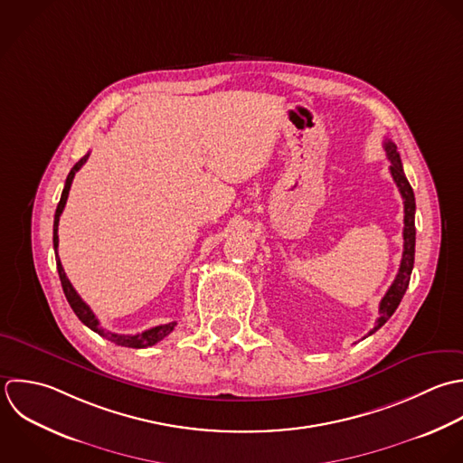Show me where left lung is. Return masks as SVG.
Masks as SVG:
<instances>
[{
  "label": "left lung",
  "mask_w": 463,
  "mask_h": 463,
  "mask_svg": "<svg viewBox=\"0 0 463 463\" xmlns=\"http://www.w3.org/2000/svg\"><path fill=\"white\" fill-rule=\"evenodd\" d=\"M384 149H386V156L390 160V173L402 194V200H404V252H402V261H401V269H399V274L395 278V281L392 283V287L388 288L386 296L383 298L381 305H379V319L373 326V330H370L368 335L375 334L392 316L393 312L399 308L406 290H408V285H410V279H411V272H413V263H415V194H413V189L404 175V167H402V162H401V155L397 151V146L395 142H392L390 138L384 140Z\"/></svg>",
  "instance_id": "1"
}]
</instances>
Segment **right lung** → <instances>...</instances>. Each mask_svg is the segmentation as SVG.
Masks as SVG:
<instances>
[{"instance_id": "1", "label": "right lung", "mask_w": 463, "mask_h": 463, "mask_svg": "<svg viewBox=\"0 0 463 463\" xmlns=\"http://www.w3.org/2000/svg\"><path fill=\"white\" fill-rule=\"evenodd\" d=\"M88 156H90V153H86V155L71 167V171L68 173L66 182H64V189H62V193H61V200H59V203H57L55 216H53V250H55V263H57V272H59V279H61V285H62V292H64V296H66V299H68L71 310H73L75 316L79 317V321H80L82 325H86L90 330H93L95 334L106 337L108 341L118 345V346L147 348V346H153V345H156L158 341H162L165 335H169V334L175 330L176 323L173 321V323H167V325H160V326L149 328V330H146V332H142V334H137V335H120V334L106 332L104 328L99 326V319L95 317V314H93V312L90 310V307L79 298V294L75 292V288H73L71 283L68 281V278H66V274H64V269H62V265H61L59 254H57V247H59V236H57L59 216H61V213H62V209H64V205H66V200H68V193H70V185H71V182H73V176H75V173L82 167V164L88 160Z\"/></svg>"}]
</instances>
